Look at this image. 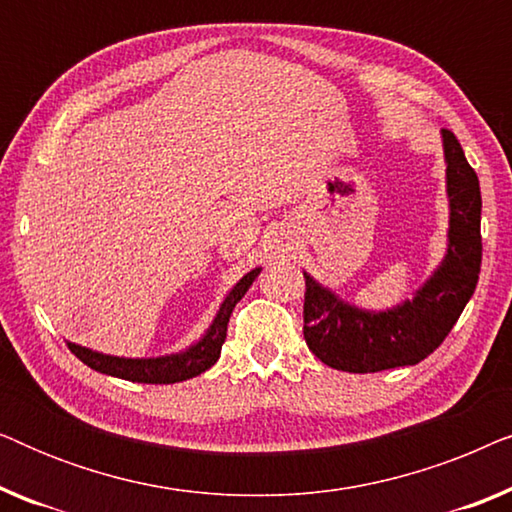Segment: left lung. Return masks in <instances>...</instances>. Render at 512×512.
<instances>
[{
    "label": "left lung",
    "mask_w": 512,
    "mask_h": 512,
    "mask_svg": "<svg viewBox=\"0 0 512 512\" xmlns=\"http://www.w3.org/2000/svg\"><path fill=\"white\" fill-rule=\"evenodd\" d=\"M450 230L447 254L415 298L384 312L349 305L305 275L303 335L326 366L377 373L415 366L436 352L471 300L482 263L480 181L454 132L443 130Z\"/></svg>",
    "instance_id": "left-lung-1"
}]
</instances>
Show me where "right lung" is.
Wrapping results in <instances>:
<instances>
[{
    "mask_svg": "<svg viewBox=\"0 0 512 512\" xmlns=\"http://www.w3.org/2000/svg\"><path fill=\"white\" fill-rule=\"evenodd\" d=\"M258 272H261V268H254L233 286V291L228 293L226 300H223L219 307V312H216L212 326H209L207 333L202 335L195 345L188 347L186 352L156 356V359H123V356L93 352V349L74 345V342H67V347L72 349L76 359H81L88 368L111 377H121V380L142 384H174L191 380V377L205 373V370H209L216 361H219L221 347L223 342H226L230 314H233L235 305L240 303L244 293L249 291V286L254 284Z\"/></svg>",
    "mask_w": 512,
    "mask_h": 512,
    "instance_id": "1",
    "label": "right lung"
}]
</instances>
